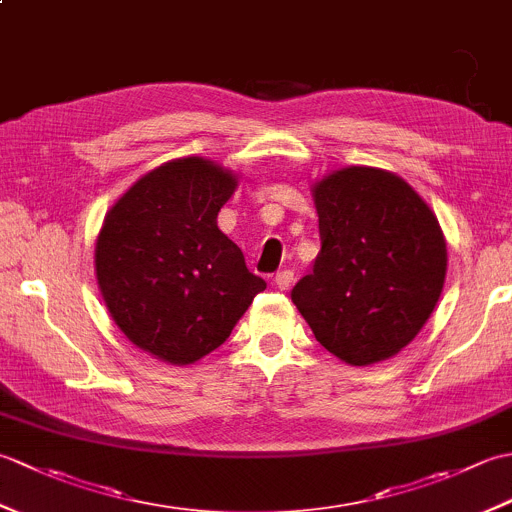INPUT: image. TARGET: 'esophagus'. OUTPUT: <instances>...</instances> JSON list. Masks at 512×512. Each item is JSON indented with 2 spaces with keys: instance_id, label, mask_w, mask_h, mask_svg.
Returning a JSON list of instances; mask_svg holds the SVG:
<instances>
[{
  "instance_id": "1",
  "label": "esophagus",
  "mask_w": 512,
  "mask_h": 512,
  "mask_svg": "<svg viewBox=\"0 0 512 512\" xmlns=\"http://www.w3.org/2000/svg\"><path fill=\"white\" fill-rule=\"evenodd\" d=\"M292 281H295V273H292V270H281L275 277V286L279 290H288L292 286Z\"/></svg>"
}]
</instances>
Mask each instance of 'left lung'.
Returning a JSON list of instances; mask_svg holds the SVG:
<instances>
[{"mask_svg": "<svg viewBox=\"0 0 512 512\" xmlns=\"http://www.w3.org/2000/svg\"><path fill=\"white\" fill-rule=\"evenodd\" d=\"M321 250L292 303L317 341L354 367L416 339L442 295L447 239L409 182L378 167L334 169L312 184Z\"/></svg>", "mask_w": 512, "mask_h": 512, "instance_id": "8db88e82", "label": "left lung"}]
</instances>
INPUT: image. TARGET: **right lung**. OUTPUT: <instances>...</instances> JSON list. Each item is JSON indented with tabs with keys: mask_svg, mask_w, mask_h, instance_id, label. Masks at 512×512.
<instances>
[{
	"mask_svg": "<svg viewBox=\"0 0 512 512\" xmlns=\"http://www.w3.org/2000/svg\"><path fill=\"white\" fill-rule=\"evenodd\" d=\"M239 176L202 156L162 162L107 211L94 246L101 297L143 352L193 365L217 350L266 281L217 228Z\"/></svg>",
	"mask_w": 512,
	"mask_h": 512,
	"instance_id": "add662e5",
	"label": "right lung"
}]
</instances>
